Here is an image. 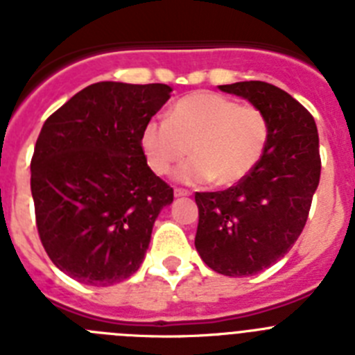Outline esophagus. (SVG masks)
Masks as SVG:
<instances>
[{
	"mask_svg": "<svg viewBox=\"0 0 355 355\" xmlns=\"http://www.w3.org/2000/svg\"><path fill=\"white\" fill-rule=\"evenodd\" d=\"M175 197H188L190 196V190H184V188H174Z\"/></svg>",
	"mask_w": 355,
	"mask_h": 355,
	"instance_id": "esophagus-1",
	"label": "esophagus"
}]
</instances>
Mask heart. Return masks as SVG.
<instances>
[{"label": "heart", "mask_w": 355, "mask_h": 355, "mask_svg": "<svg viewBox=\"0 0 355 355\" xmlns=\"http://www.w3.org/2000/svg\"><path fill=\"white\" fill-rule=\"evenodd\" d=\"M270 140V122L258 106L240 105L216 92H192L175 101L165 121H150L140 144L149 168L165 175L178 171L184 183L233 187L254 171Z\"/></svg>", "instance_id": "heart-1"}]
</instances>
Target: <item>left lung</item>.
<instances>
[{"instance_id":"obj_1","label":"left lung","mask_w":355,"mask_h":355,"mask_svg":"<svg viewBox=\"0 0 355 355\" xmlns=\"http://www.w3.org/2000/svg\"><path fill=\"white\" fill-rule=\"evenodd\" d=\"M245 97L270 122V140L254 171L222 192H197L196 249L222 275L265 270L293 247L306 225L322 171L313 115L265 81L220 85Z\"/></svg>"}]
</instances>
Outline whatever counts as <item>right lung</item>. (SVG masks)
I'll use <instances>...</instances> for the list:
<instances>
[{
    "instance_id": "add662e5",
    "label": "right lung",
    "mask_w": 355,
    "mask_h": 355,
    "mask_svg": "<svg viewBox=\"0 0 355 355\" xmlns=\"http://www.w3.org/2000/svg\"><path fill=\"white\" fill-rule=\"evenodd\" d=\"M163 83L89 85L49 115L31 156L40 241L62 272L90 286L139 270L174 190L150 171L142 130L171 97Z\"/></svg>"
}]
</instances>
